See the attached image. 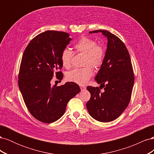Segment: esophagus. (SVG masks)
Masks as SVG:
<instances>
[{
	"instance_id": "1",
	"label": "esophagus",
	"mask_w": 154,
	"mask_h": 154,
	"mask_svg": "<svg viewBox=\"0 0 154 154\" xmlns=\"http://www.w3.org/2000/svg\"><path fill=\"white\" fill-rule=\"evenodd\" d=\"M80 88H81L82 91L83 90V89H85V88H86L85 86H83V85H80Z\"/></svg>"
}]
</instances>
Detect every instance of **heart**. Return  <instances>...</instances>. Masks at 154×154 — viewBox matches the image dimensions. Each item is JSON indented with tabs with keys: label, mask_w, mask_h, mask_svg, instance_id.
<instances>
[{
	"label": "heart",
	"mask_w": 154,
	"mask_h": 154,
	"mask_svg": "<svg viewBox=\"0 0 154 154\" xmlns=\"http://www.w3.org/2000/svg\"><path fill=\"white\" fill-rule=\"evenodd\" d=\"M75 52L84 54L83 67L74 69L66 74L67 80L79 85H84L93 74V69H99L103 63L105 53L101 45H97L96 41L87 36H83L74 45ZM74 53L69 49H64L60 56L62 66L69 68L71 66Z\"/></svg>",
	"instance_id": "1"
}]
</instances>
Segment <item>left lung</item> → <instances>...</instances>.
<instances>
[{"instance_id": "obj_1", "label": "left lung", "mask_w": 154, "mask_h": 154, "mask_svg": "<svg viewBox=\"0 0 154 154\" xmlns=\"http://www.w3.org/2000/svg\"><path fill=\"white\" fill-rule=\"evenodd\" d=\"M107 38L104 62L95 78L105 87L101 93L98 87L88 86L91 96L86 104L88 113L96 120L110 122L117 119L126 109L131 98L134 83L132 66L128 51L118 36L105 30H96Z\"/></svg>"}]
</instances>
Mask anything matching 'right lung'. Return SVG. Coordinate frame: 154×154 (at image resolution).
Masks as SVG:
<instances>
[{
  "instance_id": "right-lung-1",
  "label": "right lung",
  "mask_w": 154,
  "mask_h": 154,
  "mask_svg": "<svg viewBox=\"0 0 154 154\" xmlns=\"http://www.w3.org/2000/svg\"><path fill=\"white\" fill-rule=\"evenodd\" d=\"M72 39L69 34L47 31L36 36L23 54L18 74L19 87L24 103L35 118L45 123H53L64 114L69 101L80 91L74 82L51 85L54 73L63 78L60 60L62 51Z\"/></svg>"
}]
</instances>
